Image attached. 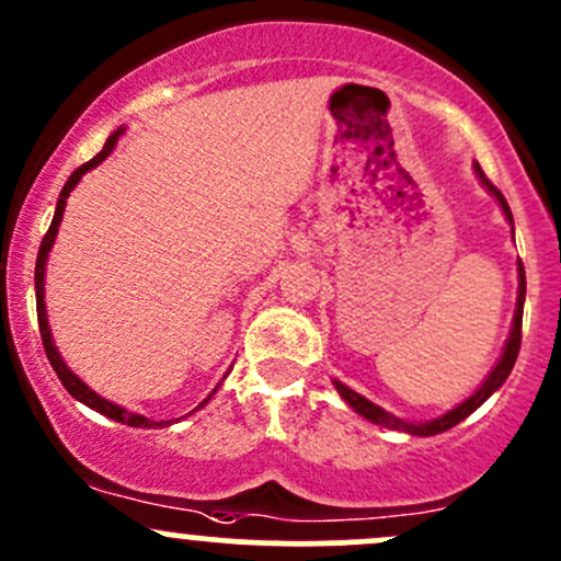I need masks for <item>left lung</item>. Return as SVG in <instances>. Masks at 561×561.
Segmentation results:
<instances>
[{
	"instance_id": "1",
	"label": "left lung",
	"mask_w": 561,
	"mask_h": 561,
	"mask_svg": "<svg viewBox=\"0 0 561 561\" xmlns=\"http://www.w3.org/2000/svg\"><path fill=\"white\" fill-rule=\"evenodd\" d=\"M474 171H478L480 181H483V184L489 186L491 192H494V197H496V201H500V206H502V211H505V217L511 219V222H513V214H511V206H507L505 195H502V192L496 190V186L491 184L489 179H485V173L480 171V165H474ZM518 279H522V282H518V309H516V320H513V331H511V339H507V344H505V353H502L500 364H496L494 369H491L489 380H485L483 386H480L478 390H474V393L469 396L467 401H461V404H458L456 410L445 412V415H443V417H437V421H428V423H404V421H399V417L388 415V412L382 410V407L371 404L369 399H364V396H360V393H355V390H350L347 386H342V382H339V380L333 382V386H336L339 393H342V399L347 401V404L353 407V410L358 412V415H364L366 421L377 423V426L399 428V432L415 434V437H432V434H443V432H448V428H454L456 423H461L463 417H469V415H472V412L478 410V407L483 404V401L489 399V396L494 393V390L500 388L502 382L507 380V375H511V371H513V366H516L518 350H522V317H524V296H526V274H524V265H522V263H518Z\"/></svg>"
}]
</instances>
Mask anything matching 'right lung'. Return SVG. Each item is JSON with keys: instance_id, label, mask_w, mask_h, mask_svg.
Listing matches in <instances>:
<instances>
[{"instance_id": "add662e5", "label": "right lung", "mask_w": 561, "mask_h": 561, "mask_svg": "<svg viewBox=\"0 0 561 561\" xmlns=\"http://www.w3.org/2000/svg\"><path fill=\"white\" fill-rule=\"evenodd\" d=\"M118 135H122V129H118V133H113L111 138L105 140L103 151H100L98 157H92V160H89V162H83L81 168H76V171H72L70 179H67V184L61 186V192H59V203H56V211H54V222H50L48 233H45V236H43V241H39V252H37V263H35L37 322H39V339H43L45 355H48L50 366H54L56 377H59V380H61V386L67 388V393H70V396H76L78 401H83V404H87V407H92V410H98L100 415H107V417H111V421H116V423H127V426H135V428H151V426H162V423H154V421H149V417H144V415H135V412H127V410H124V407H118V404H113V401L103 399V396H98V393H94V390L89 388L87 382H81V380H78L76 375H72L70 369H67V366H65V360H61V358H59V353H56L54 342H50L48 320H45V301H43L45 257H48V249L54 247L56 230H59L61 214H65V203H67V195H70V192H72V186H76L78 181H81V175H83V173H87V171H92V168H98L100 162H103L105 157L111 154V151H113V146H116V140H118ZM208 399H211V396H208ZM208 399H206V401H208ZM206 401H203V404H206ZM203 404H201V407H203Z\"/></svg>"}]
</instances>
